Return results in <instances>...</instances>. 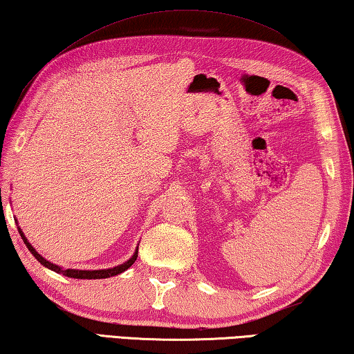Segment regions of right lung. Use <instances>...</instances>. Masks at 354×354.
Returning a JSON list of instances; mask_svg holds the SVG:
<instances>
[{"mask_svg":"<svg viewBox=\"0 0 354 354\" xmlns=\"http://www.w3.org/2000/svg\"><path fill=\"white\" fill-rule=\"evenodd\" d=\"M18 232H20V235L23 236V241L26 243V246H28V249L32 252V255L35 257V259L41 263L43 266H46L49 269H53V271H55L57 274H63L66 275V277H71V279H108V277H113V275H118L120 272L127 271L128 268H130L134 261H136L138 259V250L134 252V255L131 257L130 260L125 261L124 265L120 266H115V268H111V269H99V271H79V269H62L60 266L54 265V263H50L48 260H44L43 257L37 252V250L30 246V244L28 243V240H26V236L23 235V232L20 229H18Z\"/></svg>","mask_w":354,"mask_h":354,"instance_id":"1","label":"right lung"}]
</instances>
